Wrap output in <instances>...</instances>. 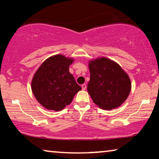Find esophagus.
<instances>
[{
    "instance_id": "1",
    "label": "esophagus",
    "mask_w": 159,
    "mask_h": 159,
    "mask_svg": "<svg viewBox=\"0 0 159 159\" xmlns=\"http://www.w3.org/2000/svg\"><path fill=\"white\" fill-rule=\"evenodd\" d=\"M81 88H82L83 90H85L86 89V85L85 84H83L81 85Z\"/></svg>"
}]
</instances>
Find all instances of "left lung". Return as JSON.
Returning <instances> with one entry per match:
<instances>
[{"label":"left lung","instance_id":"left-lung-1","mask_svg":"<svg viewBox=\"0 0 159 159\" xmlns=\"http://www.w3.org/2000/svg\"><path fill=\"white\" fill-rule=\"evenodd\" d=\"M90 79L88 93L101 109L111 110L125 102L131 90L128 74L117 63L102 57L89 63Z\"/></svg>","mask_w":159,"mask_h":159}]
</instances>
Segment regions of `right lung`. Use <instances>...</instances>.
<instances>
[{
  "label": "right lung",
  "instance_id": "right-lung-1",
  "mask_svg": "<svg viewBox=\"0 0 159 159\" xmlns=\"http://www.w3.org/2000/svg\"><path fill=\"white\" fill-rule=\"evenodd\" d=\"M73 60L61 55L47 59L35 74L31 89L38 102L45 108L60 111L71 103L81 90L69 71Z\"/></svg>",
  "mask_w": 159,
  "mask_h": 159
}]
</instances>
